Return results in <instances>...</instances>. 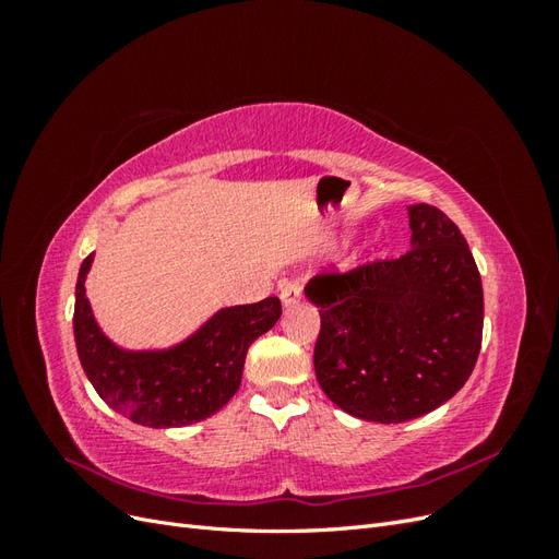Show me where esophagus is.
<instances>
[{
	"instance_id": "esophagus-1",
	"label": "esophagus",
	"mask_w": 559,
	"mask_h": 559,
	"mask_svg": "<svg viewBox=\"0 0 559 559\" xmlns=\"http://www.w3.org/2000/svg\"><path fill=\"white\" fill-rule=\"evenodd\" d=\"M300 296H302V284H300L298 280L286 282V284L282 286V292H280V298H282V306H284V308L296 306V302L300 300Z\"/></svg>"
}]
</instances>
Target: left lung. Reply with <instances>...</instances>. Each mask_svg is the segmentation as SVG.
I'll use <instances>...</instances> for the list:
<instances>
[{"instance_id": "left-lung-1", "label": "left lung", "mask_w": 559, "mask_h": 559, "mask_svg": "<svg viewBox=\"0 0 559 559\" xmlns=\"http://www.w3.org/2000/svg\"><path fill=\"white\" fill-rule=\"evenodd\" d=\"M411 251L347 275H319L314 373L352 417L399 425L436 411L468 380L483 341V284L464 235L411 205Z\"/></svg>"}]
</instances>
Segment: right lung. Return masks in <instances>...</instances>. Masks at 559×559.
<instances>
[{"label":"right lung","instance_id":"right-lung-1","mask_svg":"<svg viewBox=\"0 0 559 559\" xmlns=\"http://www.w3.org/2000/svg\"><path fill=\"white\" fill-rule=\"evenodd\" d=\"M93 257L81 263L74 341L83 373L111 411L151 429H175L222 411L242 382L245 357L282 317L280 298L216 310L170 347L128 349L99 326L86 294Z\"/></svg>","mask_w":559,"mask_h":559}]
</instances>
